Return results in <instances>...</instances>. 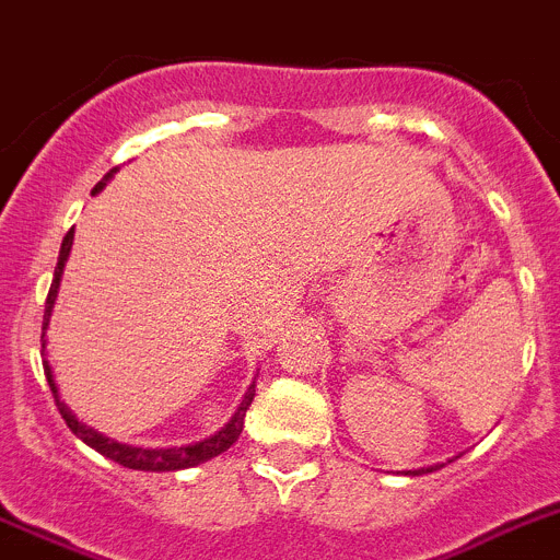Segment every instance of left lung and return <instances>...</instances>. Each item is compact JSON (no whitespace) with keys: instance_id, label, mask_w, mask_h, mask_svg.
<instances>
[{"instance_id":"1","label":"left lung","mask_w":560,"mask_h":560,"mask_svg":"<svg viewBox=\"0 0 560 560\" xmlns=\"http://www.w3.org/2000/svg\"><path fill=\"white\" fill-rule=\"evenodd\" d=\"M445 467V464H436V467H422V469H409V475H425V472H433V469Z\"/></svg>"}]
</instances>
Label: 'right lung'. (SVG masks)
<instances>
[{
  "label": "right lung",
  "mask_w": 560,
  "mask_h": 560,
  "mask_svg": "<svg viewBox=\"0 0 560 560\" xmlns=\"http://www.w3.org/2000/svg\"><path fill=\"white\" fill-rule=\"evenodd\" d=\"M115 171H109L107 176H104L102 182H98L96 187H93V192L102 190L104 185H107V179L113 176ZM71 243H74V229H68V234L62 237V245H60V256H57V268H55V279H51V287H49V295H46V312H44V337H46V326H49V315H51V306H55V298H57V290H60V276H62V268H66V259L68 254H71ZM40 337V345L46 348V339ZM44 373H46V381H49L51 386V395H55V404L57 409H60L62 420H66V425L71 428V431L77 433V436L85 442L88 447H93L96 453H102L104 458H109V462L121 464V467H129V469H143V472H174V469H187V467H196V464H203L209 462V458L221 456L223 451H229V447L234 445L240 439V433H243V425H245V411H248L250 400H254V386H248V392H245L243 404L237 406V411H234L232 420L226 422V425L221 428L218 433H212V436L201 439V442H196V445H182V447H135V445H121V442H115V439L104 436V433L93 431V428L82 425L80 420H77L74 415H71V409H68L66 404L60 400V395H57V386H55V375H51V368L49 362H44Z\"/></svg>",
  "instance_id": "1"
}]
</instances>
